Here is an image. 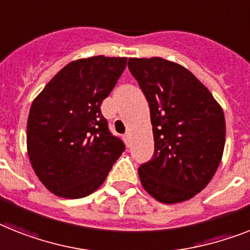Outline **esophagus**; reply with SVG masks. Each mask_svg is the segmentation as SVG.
Wrapping results in <instances>:
<instances>
[{"instance_id":"esophagus-1","label":"esophagus","mask_w":250,"mask_h":250,"mask_svg":"<svg viewBox=\"0 0 250 250\" xmlns=\"http://www.w3.org/2000/svg\"><path fill=\"white\" fill-rule=\"evenodd\" d=\"M124 140H125V143H126L127 147H130V134L129 133L124 134Z\"/></svg>"}]
</instances>
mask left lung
I'll return each instance as SVG.
<instances>
[{"mask_svg": "<svg viewBox=\"0 0 250 250\" xmlns=\"http://www.w3.org/2000/svg\"><path fill=\"white\" fill-rule=\"evenodd\" d=\"M147 98L154 153L138 168L146 190L172 204L194 197L211 181L225 147L224 111L193 74L161 57L129 59Z\"/></svg>", "mask_w": 250, "mask_h": 250, "instance_id": "1", "label": "left lung"}]
</instances>
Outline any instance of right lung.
I'll use <instances>...</instances> for the list:
<instances>
[{
    "instance_id": "add662e5",
    "label": "right lung",
    "mask_w": 250,
    "mask_h": 250,
    "mask_svg": "<svg viewBox=\"0 0 250 250\" xmlns=\"http://www.w3.org/2000/svg\"><path fill=\"white\" fill-rule=\"evenodd\" d=\"M126 57L94 56L67 63L37 97L28 117L30 164L53 194L76 199L102 185L125 144L101 112Z\"/></svg>"
}]
</instances>
